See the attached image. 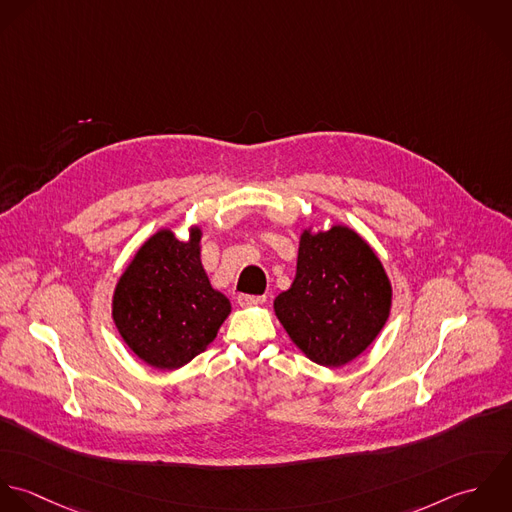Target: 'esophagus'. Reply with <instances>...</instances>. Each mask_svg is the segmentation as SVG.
Masks as SVG:
<instances>
[{"mask_svg":"<svg viewBox=\"0 0 512 512\" xmlns=\"http://www.w3.org/2000/svg\"><path fill=\"white\" fill-rule=\"evenodd\" d=\"M267 301L265 295H237V305L239 307H253V305H263Z\"/></svg>","mask_w":512,"mask_h":512,"instance_id":"esophagus-1","label":"esophagus"}]
</instances>
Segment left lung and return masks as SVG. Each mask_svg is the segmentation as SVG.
Returning <instances> with one entry per match:
<instances>
[{"mask_svg": "<svg viewBox=\"0 0 512 512\" xmlns=\"http://www.w3.org/2000/svg\"><path fill=\"white\" fill-rule=\"evenodd\" d=\"M392 287L370 245L334 225L299 247L297 277L275 299L291 340L320 366H342L360 356L388 320Z\"/></svg>", "mask_w": 512, "mask_h": 512, "instance_id": "obj_1", "label": "left lung"}]
</instances>
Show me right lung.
Wrapping results in <instances>:
<instances>
[{"mask_svg":"<svg viewBox=\"0 0 512 512\" xmlns=\"http://www.w3.org/2000/svg\"><path fill=\"white\" fill-rule=\"evenodd\" d=\"M200 229L180 241L170 229L152 235L120 277L112 318L128 348L146 364L176 370L204 352L229 314L200 261Z\"/></svg>","mask_w":512,"mask_h":512,"instance_id":"right-lung-1","label":"right lung"}]
</instances>
